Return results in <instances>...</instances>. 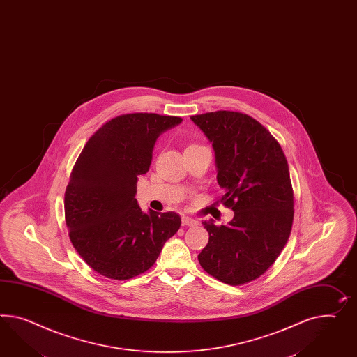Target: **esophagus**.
Wrapping results in <instances>:
<instances>
[{"instance_id": "esophagus-1", "label": "esophagus", "mask_w": 357, "mask_h": 357, "mask_svg": "<svg viewBox=\"0 0 357 357\" xmlns=\"http://www.w3.org/2000/svg\"><path fill=\"white\" fill-rule=\"evenodd\" d=\"M197 221H195L191 217H182V226H196Z\"/></svg>"}]
</instances>
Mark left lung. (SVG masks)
Masks as SVG:
<instances>
[{
  "label": "left lung",
  "instance_id": "8db88e82",
  "mask_svg": "<svg viewBox=\"0 0 357 357\" xmlns=\"http://www.w3.org/2000/svg\"><path fill=\"white\" fill-rule=\"evenodd\" d=\"M191 119L212 143L221 202L234 211L227 225L203 222L209 241L197 259L214 278L239 286L269 269L289 241V164L278 142L252 116L220 110Z\"/></svg>",
  "mask_w": 357,
  "mask_h": 357
}]
</instances>
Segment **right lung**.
Returning <instances> with one entry per match:
<instances>
[{
  "label": "right lung",
  "instance_id": "1",
  "mask_svg": "<svg viewBox=\"0 0 357 357\" xmlns=\"http://www.w3.org/2000/svg\"><path fill=\"white\" fill-rule=\"evenodd\" d=\"M179 116H116L89 137L65 192L68 236L80 257L106 278L130 280L153 265L165 241L181 227L174 212L143 213L137 176L149 170L157 137Z\"/></svg>",
  "mask_w": 357,
  "mask_h": 357
}]
</instances>
